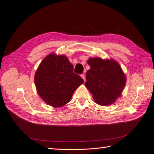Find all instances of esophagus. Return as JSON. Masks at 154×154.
Masks as SVG:
<instances>
[{
    "instance_id": "1",
    "label": "esophagus",
    "mask_w": 154,
    "mask_h": 154,
    "mask_svg": "<svg viewBox=\"0 0 154 154\" xmlns=\"http://www.w3.org/2000/svg\"><path fill=\"white\" fill-rule=\"evenodd\" d=\"M81 77L83 79V80H84V82H85V75L83 74H81Z\"/></svg>"
}]
</instances>
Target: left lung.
<instances>
[{
	"label": "left lung",
	"instance_id": "left-lung-1",
	"mask_svg": "<svg viewBox=\"0 0 154 154\" xmlns=\"http://www.w3.org/2000/svg\"><path fill=\"white\" fill-rule=\"evenodd\" d=\"M91 68L86 73L85 87L100 105L114 103L121 96L126 84V78L119 65L113 60L100 58L87 61Z\"/></svg>",
	"mask_w": 154,
	"mask_h": 154
}]
</instances>
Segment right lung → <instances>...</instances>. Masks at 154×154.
Returning <instances> with one entry per match:
<instances>
[{"mask_svg": "<svg viewBox=\"0 0 154 154\" xmlns=\"http://www.w3.org/2000/svg\"><path fill=\"white\" fill-rule=\"evenodd\" d=\"M72 64L66 56L51 54L41 62L35 76L37 92L45 103L60 107L71 100L83 80L73 72Z\"/></svg>", "mask_w": 154, "mask_h": 154, "instance_id": "right-lung-1", "label": "right lung"}]
</instances>
